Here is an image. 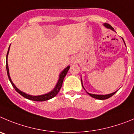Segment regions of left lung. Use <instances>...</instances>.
<instances>
[{
  "instance_id": "obj_1",
  "label": "left lung",
  "mask_w": 134,
  "mask_h": 134,
  "mask_svg": "<svg viewBox=\"0 0 134 134\" xmlns=\"http://www.w3.org/2000/svg\"><path fill=\"white\" fill-rule=\"evenodd\" d=\"M104 26L105 27H107V28H109V29H111V30H114L113 27H112L110 25L108 24H107V23L104 24ZM124 43H125V42H124ZM81 82H82V80H81ZM82 87H83V86H82ZM83 88H84V87H83ZM117 91H116V92H112V93H111V94H105V95H98V94H90V93H88V92H87V93H88V94H89L91 97H92V98H97V99H98V100H105V99H107V98H110V97H112V96H113L114 94L117 92Z\"/></svg>"
}]
</instances>
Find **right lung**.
Here are the masks:
<instances>
[{"instance_id":"obj_1","label":"right lung","mask_w":134,"mask_h":134,"mask_svg":"<svg viewBox=\"0 0 134 134\" xmlns=\"http://www.w3.org/2000/svg\"><path fill=\"white\" fill-rule=\"evenodd\" d=\"M10 46L9 48H8V52H7V59H6V67H7V75H8V79H9V81H10L11 84H12V87L14 88V89L16 90V92H18V93L22 95V97H24V98H27V99L31 100H34V101H46L47 100H49L51 98H53V97H55L57 95V94H58L59 91H60L61 89V87H62V84H63V79H64L65 77L67 75V72H68L69 69L70 68V66H67L64 70H63L62 72L61 73V74L59 75V80L58 82H57V85H56L55 87L53 88V91H52L51 92H48L47 94H42V95H39V96H32V95H29V94H26L25 92H22V91H20L16 86L14 85L13 82H12V80H11L10 77V74H9V69H8V61H7V58H8V52H9V49H10Z\"/></svg>"}]
</instances>
